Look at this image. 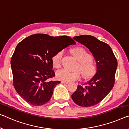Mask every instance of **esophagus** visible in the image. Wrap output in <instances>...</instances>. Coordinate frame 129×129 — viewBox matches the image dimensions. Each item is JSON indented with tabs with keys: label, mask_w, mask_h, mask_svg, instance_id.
I'll return each mask as SVG.
<instances>
[{
	"label": "esophagus",
	"mask_w": 129,
	"mask_h": 129,
	"mask_svg": "<svg viewBox=\"0 0 129 129\" xmlns=\"http://www.w3.org/2000/svg\"><path fill=\"white\" fill-rule=\"evenodd\" d=\"M61 83H62L68 84V83H69V82H65V81H61Z\"/></svg>",
	"instance_id": "1"
}]
</instances>
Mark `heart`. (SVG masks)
<instances>
[{
    "label": "heart",
    "instance_id": "heart-1",
    "mask_svg": "<svg viewBox=\"0 0 129 129\" xmlns=\"http://www.w3.org/2000/svg\"><path fill=\"white\" fill-rule=\"evenodd\" d=\"M72 54L79 62V67L83 76L86 78L93 76L95 74L96 67L91 61V57L83 47H76L72 49ZM63 54L62 51H59L52 57L53 67L58 68ZM81 73L79 71H70L66 69H61L57 71L56 76L58 79L65 82H71L80 78Z\"/></svg>",
    "mask_w": 129,
    "mask_h": 129
}]
</instances>
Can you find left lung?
<instances>
[{"instance_id": "left-lung-1", "label": "left lung", "mask_w": 129, "mask_h": 129, "mask_svg": "<svg viewBox=\"0 0 129 129\" xmlns=\"http://www.w3.org/2000/svg\"><path fill=\"white\" fill-rule=\"evenodd\" d=\"M73 38L92 53L97 70L95 75L86 83L87 85H78V89L71 97L79 106H93L100 103L114 87L118 62L110 46L94 36L80 35Z\"/></svg>"}]
</instances>
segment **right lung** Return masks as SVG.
<instances>
[{"label":"right lung","mask_w":129,"mask_h":129,"mask_svg":"<svg viewBox=\"0 0 129 129\" xmlns=\"http://www.w3.org/2000/svg\"><path fill=\"white\" fill-rule=\"evenodd\" d=\"M75 42L68 36H50L35 34L20 42L11 59L13 84L17 93L34 106L50 100L53 90L60 81H49L55 76L52 57Z\"/></svg>","instance_id":"add662e5"}]
</instances>
